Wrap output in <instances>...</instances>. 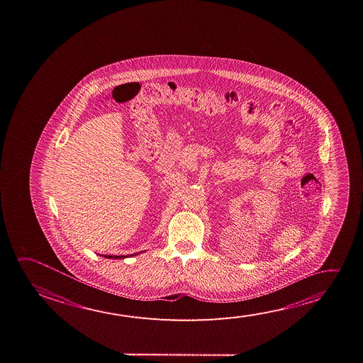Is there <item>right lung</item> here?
Masks as SVG:
<instances>
[{
    "label": "right lung",
    "mask_w": 363,
    "mask_h": 363,
    "mask_svg": "<svg viewBox=\"0 0 363 363\" xmlns=\"http://www.w3.org/2000/svg\"><path fill=\"white\" fill-rule=\"evenodd\" d=\"M139 253H140V252H139ZM139 253H134V255H130V256H107V255H102L101 257H105V258H111V259H124V258L135 256V255H139Z\"/></svg>",
    "instance_id": "right-lung-1"
}]
</instances>
